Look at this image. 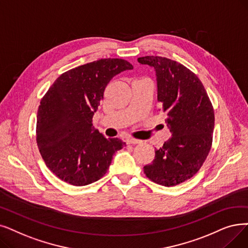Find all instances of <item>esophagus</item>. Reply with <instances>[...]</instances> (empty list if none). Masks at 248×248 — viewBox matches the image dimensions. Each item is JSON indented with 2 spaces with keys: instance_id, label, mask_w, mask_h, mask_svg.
<instances>
[{
  "instance_id": "1",
  "label": "esophagus",
  "mask_w": 248,
  "mask_h": 248,
  "mask_svg": "<svg viewBox=\"0 0 248 248\" xmlns=\"http://www.w3.org/2000/svg\"><path fill=\"white\" fill-rule=\"evenodd\" d=\"M126 143H127V144L136 145V144H141L142 141H141V140H137V139H134V138H128V139L126 140Z\"/></svg>"
}]
</instances>
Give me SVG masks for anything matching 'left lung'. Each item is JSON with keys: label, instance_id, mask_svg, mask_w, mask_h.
Masks as SVG:
<instances>
[{"label": "left lung", "instance_id": "1", "mask_svg": "<svg viewBox=\"0 0 248 248\" xmlns=\"http://www.w3.org/2000/svg\"><path fill=\"white\" fill-rule=\"evenodd\" d=\"M138 62L156 72L157 99L171 133L144 172L160 186H174L195 175L210 152L213 105L197 75L184 64L154 56L139 58Z\"/></svg>", "mask_w": 248, "mask_h": 248}]
</instances>
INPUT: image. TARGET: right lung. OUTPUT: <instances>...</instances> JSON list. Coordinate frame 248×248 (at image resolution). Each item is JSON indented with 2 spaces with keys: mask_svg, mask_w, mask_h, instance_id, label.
<instances>
[{
  "mask_svg": "<svg viewBox=\"0 0 248 248\" xmlns=\"http://www.w3.org/2000/svg\"><path fill=\"white\" fill-rule=\"evenodd\" d=\"M132 63L101 59L72 69L53 82L37 111L36 142L48 169L64 182L83 186L100 179L124 146L93 126L94 112L110 80Z\"/></svg>",
  "mask_w": 248,
  "mask_h": 248,
  "instance_id": "add662e5",
  "label": "right lung"
}]
</instances>
